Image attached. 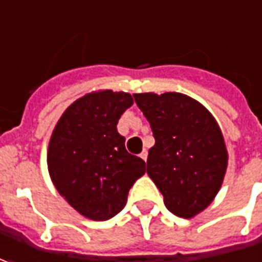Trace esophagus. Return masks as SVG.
Listing matches in <instances>:
<instances>
[{
    "mask_svg": "<svg viewBox=\"0 0 262 262\" xmlns=\"http://www.w3.org/2000/svg\"><path fill=\"white\" fill-rule=\"evenodd\" d=\"M140 157H141L144 161H147V157H148V152H147V149H144L141 154H140Z\"/></svg>",
    "mask_w": 262,
    "mask_h": 262,
    "instance_id": "esophagus-1",
    "label": "esophagus"
}]
</instances>
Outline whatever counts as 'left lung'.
Here are the masks:
<instances>
[{"label": "left lung", "mask_w": 262, "mask_h": 262, "mask_svg": "<svg viewBox=\"0 0 262 262\" xmlns=\"http://www.w3.org/2000/svg\"><path fill=\"white\" fill-rule=\"evenodd\" d=\"M154 133L147 174L172 214L192 218L203 212L223 185L228 151L214 115L181 93L134 94Z\"/></svg>", "instance_id": "1"}]
</instances>
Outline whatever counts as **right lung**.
Here are the masks:
<instances>
[{
	"label": "right lung",
	"mask_w": 262,
	"mask_h": 262,
	"mask_svg": "<svg viewBox=\"0 0 262 262\" xmlns=\"http://www.w3.org/2000/svg\"><path fill=\"white\" fill-rule=\"evenodd\" d=\"M131 94L93 91L75 100L52 129L47 164L54 187L74 210L107 221L127 204L129 188L145 174V162L125 149L117 131Z\"/></svg>",
	"instance_id": "1"
}]
</instances>
